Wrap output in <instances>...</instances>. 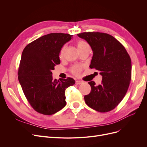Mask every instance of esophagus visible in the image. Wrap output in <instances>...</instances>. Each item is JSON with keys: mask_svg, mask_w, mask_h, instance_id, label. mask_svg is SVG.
Instances as JSON below:
<instances>
[{"mask_svg": "<svg viewBox=\"0 0 147 147\" xmlns=\"http://www.w3.org/2000/svg\"><path fill=\"white\" fill-rule=\"evenodd\" d=\"M83 82L82 81V80H76V84H80L82 83H83Z\"/></svg>", "mask_w": 147, "mask_h": 147, "instance_id": "1", "label": "esophagus"}]
</instances>
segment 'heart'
<instances>
[{
    "instance_id": "1",
    "label": "heart",
    "mask_w": 147,
    "mask_h": 147,
    "mask_svg": "<svg viewBox=\"0 0 147 147\" xmlns=\"http://www.w3.org/2000/svg\"><path fill=\"white\" fill-rule=\"evenodd\" d=\"M89 46V45L83 40H79L78 42H77V46H78V49L79 51L82 50L83 48H84L86 46ZM65 49V45L63 46V47L61 48V50H60V52H59V55L60 57H63L64 55V53ZM82 66L79 65H74L73 67H72L71 69V71L76 76H78L80 74V72L82 71Z\"/></svg>"
}]
</instances>
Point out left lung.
Returning <instances> with one entry per match:
<instances>
[{
  "label": "left lung",
  "instance_id": "1",
  "mask_svg": "<svg viewBox=\"0 0 147 147\" xmlns=\"http://www.w3.org/2000/svg\"><path fill=\"white\" fill-rule=\"evenodd\" d=\"M78 36L85 40L93 51L90 68L99 71L101 84L88 82L91 91L84 97L86 104L98 112L110 111L125 96L131 80L132 64L124 46L113 36L104 33L84 32Z\"/></svg>",
  "mask_w": 147,
  "mask_h": 147
}]
</instances>
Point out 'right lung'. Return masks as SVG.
Returning a JSON list of instances; mask_svg holds the SVG:
<instances>
[{
  "instance_id": "add662e5",
  "label": "right lung",
  "mask_w": 147,
  "mask_h": 147,
  "mask_svg": "<svg viewBox=\"0 0 147 147\" xmlns=\"http://www.w3.org/2000/svg\"><path fill=\"white\" fill-rule=\"evenodd\" d=\"M73 35L50 33L27 45L22 53L18 80L28 102L37 112L52 115L65 106V89L75 80H53L52 71L60 64L59 54Z\"/></svg>"
}]
</instances>
